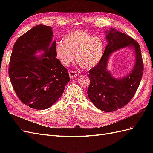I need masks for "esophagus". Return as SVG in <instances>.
<instances>
[{
	"mask_svg": "<svg viewBox=\"0 0 153 153\" xmlns=\"http://www.w3.org/2000/svg\"><path fill=\"white\" fill-rule=\"evenodd\" d=\"M69 77H70L71 79H73V78L76 77L77 73L75 71H69Z\"/></svg>",
	"mask_w": 153,
	"mask_h": 153,
	"instance_id": "34e87169",
	"label": "esophagus"
}]
</instances>
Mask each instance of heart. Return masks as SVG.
Segmentation results:
<instances>
[{
  "mask_svg": "<svg viewBox=\"0 0 153 153\" xmlns=\"http://www.w3.org/2000/svg\"><path fill=\"white\" fill-rule=\"evenodd\" d=\"M56 55L61 62L68 66L74 59L81 68L91 69L102 59L105 51L104 41L85 30H76L68 34L64 42L56 46Z\"/></svg>",
  "mask_w": 153,
  "mask_h": 153,
  "instance_id": "heart-1",
  "label": "heart"
}]
</instances>
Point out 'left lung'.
<instances>
[{
	"label": "left lung",
	"instance_id": "8db88e82",
	"mask_svg": "<svg viewBox=\"0 0 153 153\" xmlns=\"http://www.w3.org/2000/svg\"><path fill=\"white\" fill-rule=\"evenodd\" d=\"M107 45L102 59L89 70L90 85L87 95L96 108L104 112H114L127 105L132 99L142 79L143 71L140 47L129 36L114 28L106 32ZM129 46L134 49L136 62L132 70L122 79H115L107 69L109 55Z\"/></svg>",
	"mask_w": 153,
	"mask_h": 153
}]
</instances>
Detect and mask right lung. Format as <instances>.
I'll use <instances>...</instances> for the list:
<instances>
[{
	"label": "right lung",
	"instance_id": "obj_1",
	"mask_svg": "<svg viewBox=\"0 0 153 153\" xmlns=\"http://www.w3.org/2000/svg\"><path fill=\"white\" fill-rule=\"evenodd\" d=\"M51 27L39 24L21 36L13 46L9 76L16 94L30 108L47 109L59 100L70 80L56 58ZM44 51L40 57L38 51Z\"/></svg>",
	"mask_w": 153,
	"mask_h": 153
}]
</instances>
